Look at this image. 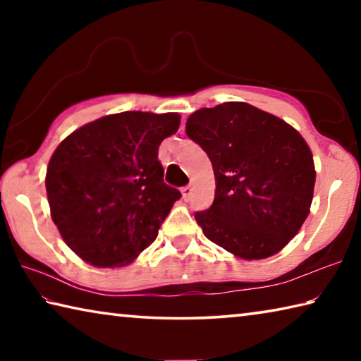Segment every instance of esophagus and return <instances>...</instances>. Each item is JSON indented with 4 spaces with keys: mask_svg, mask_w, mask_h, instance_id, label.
I'll use <instances>...</instances> for the list:
<instances>
[{
    "mask_svg": "<svg viewBox=\"0 0 361 361\" xmlns=\"http://www.w3.org/2000/svg\"><path fill=\"white\" fill-rule=\"evenodd\" d=\"M191 192H192V188L191 186H183L181 188V194H183V199H189V197H191Z\"/></svg>",
    "mask_w": 361,
    "mask_h": 361,
    "instance_id": "obj_1",
    "label": "esophagus"
}]
</instances>
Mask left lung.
Masks as SVG:
<instances>
[{
  "mask_svg": "<svg viewBox=\"0 0 361 361\" xmlns=\"http://www.w3.org/2000/svg\"><path fill=\"white\" fill-rule=\"evenodd\" d=\"M186 135L215 173L213 204L195 213L207 239L243 259L279 253L314 197V157L301 133L248 103L228 102L189 116Z\"/></svg>",
  "mask_w": 361,
  "mask_h": 361,
  "instance_id": "left-lung-1",
  "label": "left lung"
}]
</instances>
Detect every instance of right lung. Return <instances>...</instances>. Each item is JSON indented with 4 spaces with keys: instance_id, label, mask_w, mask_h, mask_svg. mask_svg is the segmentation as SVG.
Returning a JSON list of instances; mask_svg holds the SVG:
<instances>
[{
    "instance_id": "add662e5",
    "label": "right lung",
    "mask_w": 361,
    "mask_h": 361,
    "mask_svg": "<svg viewBox=\"0 0 361 361\" xmlns=\"http://www.w3.org/2000/svg\"><path fill=\"white\" fill-rule=\"evenodd\" d=\"M180 114L124 111L79 127L49 161L52 221L73 252L97 267L127 266L156 240L181 197L164 183L159 145Z\"/></svg>"
}]
</instances>
